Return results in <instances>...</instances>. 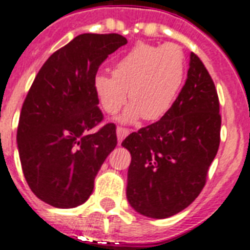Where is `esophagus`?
Listing matches in <instances>:
<instances>
[{"mask_svg": "<svg viewBox=\"0 0 250 250\" xmlns=\"http://www.w3.org/2000/svg\"><path fill=\"white\" fill-rule=\"evenodd\" d=\"M129 133V129L128 128H125V127H118L117 128V136H118V141L122 143L123 139H125L127 135Z\"/></svg>", "mask_w": 250, "mask_h": 250, "instance_id": "1", "label": "esophagus"}]
</instances>
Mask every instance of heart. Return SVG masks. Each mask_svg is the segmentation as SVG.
<instances>
[{"mask_svg": "<svg viewBox=\"0 0 250 250\" xmlns=\"http://www.w3.org/2000/svg\"><path fill=\"white\" fill-rule=\"evenodd\" d=\"M187 61L178 44L152 45L137 42L115 62L113 75L97 74L93 90L98 105L114 115L127 102L132 105L122 121H158L174 106L186 79Z\"/></svg>", "mask_w": 250, "mask_h": 250, "instance_id": "1", "label": "heart"}]
</instances>
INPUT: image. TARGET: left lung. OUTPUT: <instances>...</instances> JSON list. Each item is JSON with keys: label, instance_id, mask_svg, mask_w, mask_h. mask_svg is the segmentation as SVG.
Wrapping results in <instances>:
<instances>
[{"label": "left lung", "instance_id": "1", "mask_svg": "<svg viewBox=\"0 0 250 250\" xmlns=\"http://www.w3.org/2000/svg\"><path fill=\"white\" fill-rule=\"evenodd\" d=\"M221 123L213 79L190 53L186 84L170 111L122 143L131 153L127 200L137 213L164 219L197 198L219 148Z\"/></svg>", "mask_w": 250, "mask_h": 250}]
</instances>
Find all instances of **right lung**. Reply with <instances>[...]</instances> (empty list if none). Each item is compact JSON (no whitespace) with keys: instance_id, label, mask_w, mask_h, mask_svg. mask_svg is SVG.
Wrapping results in <instances>:
<instances>
[{"instance_id":"1","label":"right lung","mask_w":250,"mask_h":250,"mask_svg":"<svg viewBox=\"0 0 250 250\" xmlns=\"http://www.w3.org/2000/svg\"><path fill=\"white\" fill-rule=\"evenodd\" d=\"M127 44L118 33H83L58 49L33 80L21 106L17 141L21 170L41 201L70 209L89 198L94 178L117 146L93 79L104 61Z\"/></svg>"}]
</instances>
